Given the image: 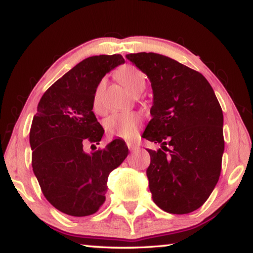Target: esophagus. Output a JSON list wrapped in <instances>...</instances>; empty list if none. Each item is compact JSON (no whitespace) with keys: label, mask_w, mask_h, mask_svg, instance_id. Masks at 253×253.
I'll return each mask as SVG.
<instances>
[{"label":"esophagus","mask_w":253,"mask_h":253,"mask_svg":"<svg viewBox=\"0 0 253 253\" xmlns=\"http://www.w3.org/2000/svg\"><path fill=\"white\" fill-rule=\"evenodd\" d=\"M127 146H128V150H129L130 152H131V151H135V150L137 149V146L135 145L134 143H130V142H128V143H127Z\"/></svg>","instance_id":"34e87169"}]
</instances>
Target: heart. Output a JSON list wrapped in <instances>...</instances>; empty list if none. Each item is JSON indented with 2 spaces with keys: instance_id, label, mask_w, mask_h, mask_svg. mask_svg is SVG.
I'll return each instance as SVG.
<instances>
[{
  "instance_id": "1",
  "label": "heart",
  "mask_w": 253,
  "mask_h": 253,
  "mask_svg": "<svg viewBox=\"0 0 253 253\" xmlns=\"http://www.w3.org/2000/svg\"><path fill=\"white\" fill-rule=\"evenodd\" d=\"M117 78L133 94L143 89L145 86L144 74L134 66L128 65L120 68L117 73ZM102 84H100L94 92L93 109L95 111L102 110ZM142 120V116L135 112H115L105 119L104 127L110 136L133 139L136 137Z\"/></svg>"
}]
</instances>
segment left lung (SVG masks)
I'll use <instances>...</instances> for the list:
<instances>
[{
  "mask_svg": "<svg viewBox=\"0 0 253 253\" xmlns=\"http://www.w3.org/2000/svg\"><path fill=\"white\" fill-rule=\"evenodd\" d=\"M126 56L146 74L153 89L152 119L143 133L161 144L159 150H148L153 202L169 213H190L208 200L219 179L223 110L199 71L152 52Z\"/></svg>",
  "mask_w": 253,
  "mask_h": 253,
  "instance_id": "8db88e82",
  "label": "left lung"
}]
</instances>
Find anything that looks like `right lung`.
Instances as JSON below:
<instances>
[{
    "label": "right lung",
    "instance_id": "add662e5",
    "mask_svg": "<svg viewBox=\"0 0 253 253\" xmlns=\"http://www.w3.org/2000/svg\"><path fill=\"white\" fill-rule=\"evenodd\" d=\"M124 62L120 54L89 56L48 87L37 105L29 131L34 174L47 201L69 216H89L102 207L109 174L128 154L119 138L96 150L104 129L92 111L100 82Z\"/></svg>",
    "mask_w": 253,
    "mask_h": 253
}]
</instances>
